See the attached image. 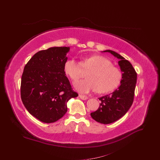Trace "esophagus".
<instances>
[{
    "label": "esophagus",
    "mask_w": 160,
    "mask_h": 160,
    "mask_svg": "<svg viewBox=\"0 0 160 160\" xmlns=\"http://www.w3.org/2000/svg\"><path fill=\"white\" fill-rule=\"evenodd\" d=\"M79 98H80V99H83V100H86V99H88V96H86V95H81V94H79Z\"/></svg>",
    "instance_id": "obj_1"
}]
</instances>
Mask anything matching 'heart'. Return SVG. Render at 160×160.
<instances>
[{
	"label": "heart",
	"mask_w": 160,
	"mask_h": 160,
	"mask_svg": "<svg viewBox=\"0 0 160 160\" xmlns=\"http://www.w3.org/2000/svg\"><path fill=\"white\" fill-rule=\"evenodd\" d=\"M83 69L90 71L87 75L88 79L74 83L75 88L81 93H88L95 91H98L99 93H109L118 88L122 80V72L103 56L85 57L81 62L69 59L64 64L65 74L72 81L80 78Z\"/></svg>",
	"instance_id": "obj_1"
}]
</instances>
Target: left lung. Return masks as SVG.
I'll use <instances>...</instances> for the list:
<instances>
[{"label": "left lung", "mask_w": 160, "mask_h": 160, "mask_svg": "<svg viewBox=\"0 0 160 160\" xmlns=\"http://www.w3.org/2000/svg\"><path fill=\"white\" fill-rule=\"evenodd\" d=\"M119 59L118 64L122 71V80L118 89L112 93L101 97L98 109L91 113V118L96 122L103 124L113 123L122 118L132 106L135 94L137 72L132 65L113 51L106 50Z\"/></svg>", "instance_id": "left-lung-1"}]
</instances>
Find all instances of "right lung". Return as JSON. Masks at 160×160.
<instances>
[{"label": "right lung", "mask_w": 160, "mask_h": 160, "mask_svg": "<svg viewBox=\"0 0 160 160\" xmlns=\"http://www.w3.org/2000/svg\"><path fill=\"white\" fill-rule=\"evenodd\" d=\"M69 47H51L34 55L24 68L21 97L25 108L44 123H53L67 111V103L78 94L65 75Z\"/></svg>", "instance_id": "add662e5"}]
</instances>
